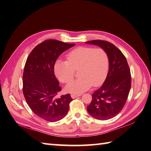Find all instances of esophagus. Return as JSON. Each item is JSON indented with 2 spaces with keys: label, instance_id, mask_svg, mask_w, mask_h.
Listing matches in <instances>:
<instances>
[{
  "label": "esophagus",
  "instance_id": "1",
  "mask_svg": "<svg viewBox=\"0 0 151 151\" xmlns=\"http://www.w3.org/2000/svg\"><path fill=\"white\" fill-rule=\"evenodd\" d=\"M81 96V94H71V98H73V99H74V98H77V97H79V96Z\"/></svg>",
  "mask_w": 151,
  "mask_h": 151
}]
</instances>
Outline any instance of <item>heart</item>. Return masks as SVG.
<instances>
[{"label": "heart", "mask_w": 151, "mask_h": 151, "mask_svg": "<svg viewBox=\"0 0 151 151\" xmlns=\"http://www.w3.org/2000/svg\"><path fill=\"white\" fill-rule=\"evenodd\" d=\"M67 61L58 60L54 65L57 79L67 84L74 78L76 70L79 77L66 86L70 93H81L92 85H101L106 79L109 70V57L102 48L80 47L71 50L67 55Z\"/></svg>", "instance_id": "obj_1"}]
</instances>
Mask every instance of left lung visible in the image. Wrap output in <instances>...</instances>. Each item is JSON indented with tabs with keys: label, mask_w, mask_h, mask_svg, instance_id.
Segmentation results:
<instances>
[{
	"label": "left lung",
	"mask_w": 151,
	"mask_h": 151,
	"mask_svg": "<svg viewBox=\"0 0 151 151\" xmlns=\"http://www.w3.org/2000/svg\"><path fill=\"white\" fill-rule=\"evenodd\" d=\"M106 50L109 57V70L103 84L92 94L87 109L96 119L106 120L116 116L124 107L131 88L130 70L124 55L113 43L104 40H91Z\"/></svg>",
	"instance_id": "obj_1"
}]
</instances>
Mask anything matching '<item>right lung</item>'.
Instances as JSON below:
<instances>
[{"instance_id": "add662e5", "label": "right lung", "mask_w": 151, "mask_h": 151, "mask_svg": "<svg viewBox=\"0 0 151 151\" xmlns=\"http://www.w3.org/2000/svg\"><path fill=\"white\" fill-rule=\"evenodd\" d=\"M57 40H47L29 53L22 75V92L35 115L48 122L64 118L72 101L70 94L57 97L61 91L54 73V65L60 55L74 46Z\"/></svg>"}]
</instances>
